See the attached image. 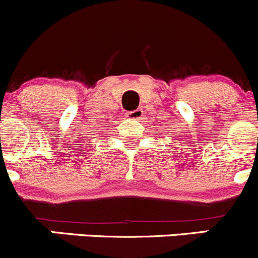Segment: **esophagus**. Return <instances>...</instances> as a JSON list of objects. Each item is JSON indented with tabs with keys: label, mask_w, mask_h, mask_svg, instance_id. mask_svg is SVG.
Listing matches in <instances>:
<instances>
[{
	"label": "esophagus",
	"mask_w": 258,
	"mask_h": 258,
	"mask_svg": "<svg viewBox=\"0 0 258 258\" xmlns=\"http://www.w3.org/2000/svg\"><path fill=\"white\" fill-rule=\"evenodd\" d=\"M125 115L128 119H133V120H139L140 118H143V110L142 109H137V110L129 111V113H126Z\"/></svg>",
	"instance_id": "34e87169"
}]
</instances>
